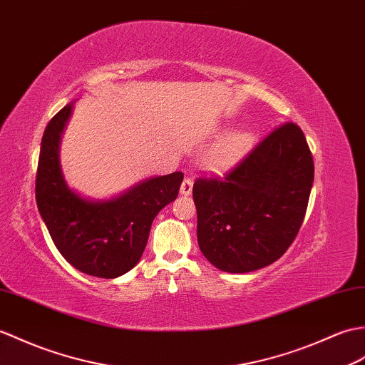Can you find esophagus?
I'll use <instances>...</instances> for the list:
<instances>
[{
    "label": "esophagus",
    "mask_w": 365,
    "mask_h": 365,
    "mask_svg": "<svg viewBox=\"0 0 365 365\" xmlns=\"http://www.w3.org/2000/svg\"><path fill=\"white\" fill-rule=\"evenodd\" d=\"M191 191H192V180L190 179V177H186L180 186V194L182 196H190Z\"/></svg>",
    "instance_id": "34e87169"
}]
</instances>
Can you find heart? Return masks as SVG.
Segmentation results:
<instances>
[{
	"instance_id": "obj_1",
	"label": "heart",
	"mask_w": 365,
	"mask_h": 365,
	"mask_svg": "<svg viewBox=\"0 0 365 365\" xmlns=\"http://www.w3.org/2000/svg\"><path fill=\"white\" fill-rule=\"evenodd\" d=\"M253 137L247 132H232L208 150L205 163L210 169H224L235 165L252 148Z\"/></svg>"
}]
</instances>
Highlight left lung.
Instances as JSON below:
<instances>
[{
  "label": "left lung",
  "mask_w": 365,
  "mask_h": 365,
  "mask_svg": "<svg viewBox=\"0 0 365 365\" xmlns=\"http://www.w3.org/2000/svg\"><path fill=\"white\" fill-rule=\"evenodd\" d=\"M312 182L311 150L294 123L270 132L224 179L199 177L192 199L202 253L230 274L272 264L300 230Z\"/></svg>",
  "instance_id": "1"
}]
</instances>
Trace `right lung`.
<instances>
[{"label": "right lung", "instance_id": "1", "mask_svg": "<svg viewBox=\"0 0 365 365\" xmlns=\"http://www.w3.org/2000/svg\"><path fill=\"white\" fill-rule=\"evenodd\" d=\"M73 104L46 125L36 177L40 216L62 257L81 272L116 278L137 266L155 216L179 194L180 171L150 177L113 199L91 200L66 185L58 146Z\"/></svg>", "mask_w": 365, "mask_h": 365}]
</instances>
